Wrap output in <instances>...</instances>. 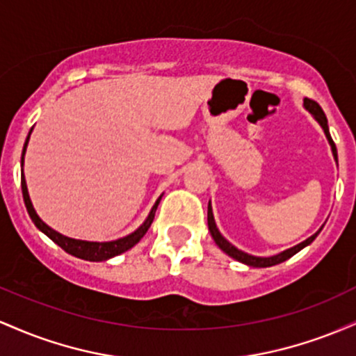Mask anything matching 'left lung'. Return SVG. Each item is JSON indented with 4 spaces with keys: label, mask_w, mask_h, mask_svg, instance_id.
I'll return each instance as SVG.
<instances>
[{
    "label": "left lung",
    "mask_w": 356,
    "mask_h": 356,
    "mask_svg": "<svg viewBox=\"0 0 356 356\" xmlns=\"http://www.w3.org/2000/svg\"><path fill=\"white\" fill-rule=\"evenodd\" d=\"M305 107L306 110H309V112L313 113L314 118H316L318 122H320V125L323 127V130H325L326 134V138H328L330 145H332V150H333V155H334V161L338 162V154H337V147H334V142L332 136H330V130H328V120H326V115L325 112H323L320 105L316 104V102L312 100V99H305ZM207 226H209V231H211V236L212 239L216 241V244L222 249L226 254H229L231 257H234V259L241 261V263L248 264V266H254V268H269V266H275V264H280L283 263V261L289 259L291 256H295L298 251H301V249L308 246V244H312L314 238H316L318 234H320V231L316 232V234H313L312 238H308L306 241H303L301 244H298V246L291 248V249H286V251L280 252V254L276 256H271V257H257V256H251V254H246V252L239 251L238 248H234L229 241H226L220 236V232L218 231V227H216V222H214V216H212V209H211V202L209 206H207Z\"/></svg>",
    "instance_id": "left-lung-1"
}]
</instances>
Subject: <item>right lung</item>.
Listing matches in <instances>:
<instances>
[{
  "mask_svg": "<svg viewBox=\"0 0 356 356\" xmlns=\"http://www.w3.org/2000/svg\"><path fill=\"white\" fill-rule=\"evenodd\" d=\"M30 134H31V130H30ZM28 138H30V136L26 137V142H24L23 155H24V150H26ZM22 191H23L24 206H26L28 214H30V218L35 222V226L38 227L40 231H43L44 234H47L48 238L53 241V243L58 244V246L63 249V251H67L68 254H72V256H75V257H80V259H87V261H105V259H110V257H113V256H117V254H122V252H125L127 249L136 246L138 241L144 238L145 232L149 231L150 224H152V220H154L155 211H157L159 202H161V197H159L157 202L154 204L152 211H150L149 218L145 219V222L142 224V226L138 227L137 231H134L132 234L125 236V238L117 239V241H110V243H90V241H80V239L67 238V236H63V234H60V232L53 231L50 226H47V224H44L43 220L38 218V214H36L35 209H33V204H31V201H30V195H28L26 181H24V175L22 177Z\"/></svg>",
  "mask_w": 356,
  "mask_h": 356,
  "instance_id": "obj_1",
  "label": "right lung"
}]
</instances>
